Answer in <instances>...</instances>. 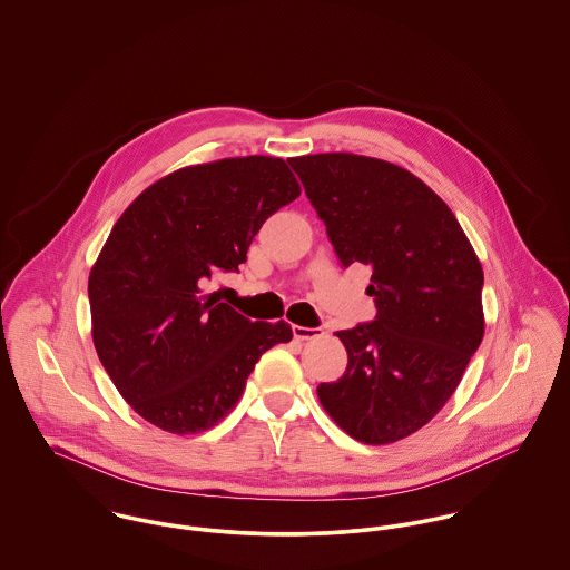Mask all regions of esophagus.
<instances>
[{"mask_svg": "<svg viewBox=\"0 0 570 570\" xmlns=\"http://www.w3.org/2000/svg\"><path fill=\"white\" fill-rule=\"evenodd\" d=\"M293 334L297 341H313L316 336H321L323 332L318 327H304V325H293Z\"/></svg>", "mask_w": 570, "mask_h": 570, "instance_id": "esophagus-1", "label": "esophagus"}]
</instances>
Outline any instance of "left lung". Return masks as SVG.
Returning <instances> with one entry per match:
<instances>
[{"label": "left lung", "instance_id": "8db88e82", "mask_svg": "<svg viewBox=\"0 0 570 570\" xmlns=\"http://www.w3.org/2000/svg\"><path fill=\"white\" fill-rule=\"evenodd\" d=\"M347 268H372L374 321L338 330L347 370L316 386L354 440L391 443L429 424L481 345L483 268L450 207L409 170L323 153L288 159Z\"/></svg>", "mask_w": 570, "mask_h": 570}]
</instances>
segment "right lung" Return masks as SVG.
Here are the masks:
<instances>
[{
	"label": "right lung",
	"instance_id": "1",
	"mask_svg": "<svg viewBox=\"0 0 570 570\" xmlns=\"http://www.w3.org/2000/svg\"><path fill=\"white\" fill-rule=\"evenodd\" d=\"M299 191L284 159H220L153 184L114 225L89 275L91 336L146 422L177 435L214 426L259 356L293 338L286 321L254 323L203 286L236 273L264 220Z\"/></svg>",
	"mask_w": 570,
	"mask_h": 570
}]
</instances>
